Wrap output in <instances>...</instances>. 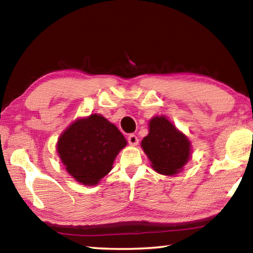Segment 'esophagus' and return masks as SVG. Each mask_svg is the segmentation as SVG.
<instances>
[{
  "instance_id": "1",
  "label": "esophagus",
  "mask_w": 253,
  "mask_h": 253,
  "mask_svg": "<svg viewBox=\"0 0 253 253\" xmlns=\"http://www.w3.org/2000/svg\"><path fill=\"white\" fill-rule=\"evenodd\" d=\"M127 140H128V143H129V145H131V146H135V145H137V144H138V142H139L138 137H137L135 134H129V135H128Z\"/></svg>"
}]
</instances>
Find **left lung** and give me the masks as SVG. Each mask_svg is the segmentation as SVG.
<instances>
[{
	"label": "left lung",
	"mask_w": 253,
	"mask_h": 253,
	"mask_svg": "<svg viewBox=\"0 0 253 253\" xmlns=\"http://www.w3.org/2000/svg\"><path fill=\"white\" fill-rule=\"evenodd\" d=\"M191 144L164 116L149 122V134L142 140L152 168L157 173L173 175L183 169L190 157Z\"/></svg>",
	"instance_id": "1"
}]
</instances>
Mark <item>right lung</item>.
Masks as SVG:
<instances>
[{"instance_id": "1", "label": "right lung", "mask_w": 253, "mask_h": 253, "mask_svg": "<svg viewBox=\"0 0 253 253\" xmlns=\"http://www.w3.org/2000/svg\"><path fill=\"white\" fill-rule=\"evenodd\" d=\"M118 128L100 115L78 119L58 140V153L68 173L84 185H96L108 174L126 146Z\"/></svg>"}]
</instances>
